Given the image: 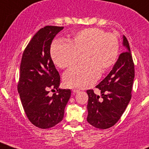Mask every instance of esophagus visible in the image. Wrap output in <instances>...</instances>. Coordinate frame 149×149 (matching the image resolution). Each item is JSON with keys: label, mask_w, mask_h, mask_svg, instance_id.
<instances>
[{"label": "esophagus", "mask_w": 149, "mask_h": 149, "mask_svg": "<svg viewBox=\"0 0 149 149\" xmlns=\"http://www.w3.org/2000/svg\"><path fill=\"white\" fill-rule=\"evenodd\" d=\"M79 91H80L79 89H73V93H79Z\"/></svg>", "instance_id": "obj_1"}]
</instances>
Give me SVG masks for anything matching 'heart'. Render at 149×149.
Listing matches in <instances>:
<instances>
[{
    "instance_id": "obj_1",
    "label": "heart",
    "mask_w": 149,
    "mask_h": 149,
    "mask_svg": "<svg viewBox=\"0 0 149 149\" xmlns=\"http://www.w3.org/2000/svg\"><path fill=\"white\" fill-rule=\"evenodd\" d=\"M69 42L56 39L50 47L53 63L61 69L71 68L81 56V66L75 67L64 74L67 87L85 88L97 81L100 73L114 65L119 54V38L99 28H88L75 33Z\"/></svg>"
}]
</instances>
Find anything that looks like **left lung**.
<instances>
[{
	"mask_svg": "<svg viewBox=\"0 0 149 149\" xmlns=\"http://www.w3.org/2000/svg\"><path fill=\"white\" fill-rule=\"evenodd\" d=\"M125 51L122 53L111 71L96 86L100 90L101 96L88 90L87 120L93 127L107 129L114 125L120 120L131 98L134 79V64L130 46L123 36Z\"/></svg>",
	"mask_w": 149,
	"mask_h": 149,
	"instance_id": "1",
	"label": "left lung"
}]
</instances>
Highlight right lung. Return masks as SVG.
Masks as SVG:
<instances>
[{
  "mask_svg": "<svg viewBox=\"0 0 149 149\" xmlns=\"http://www.w3.org/2000/svg\"><path fill=\"white\" fill-rule=\"evenodd\" d=\"M63 26H46L33 37L21 58L18 83L23 108L29 120L38 128H52L62 120L70 97V89H60V76L50 56V45ZM57 94L49 95V90Z\"/></svg>",
  "mask_w": 149,
  "mask_h": 149,
  "instance_id": "add662e5",
  "label": "right lung"
}]
</instances>
